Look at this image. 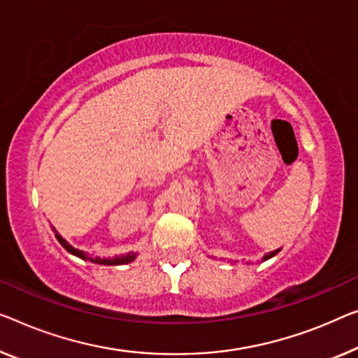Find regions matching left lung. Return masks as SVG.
<instances>
[{
	"instance_id": "left-lung-1",
	"label": "left lung",
	"mask_w": 358,
	"mask_h": 358,
	"mask_svg": "<svg viewBox=\"0 0 358 358\" xmlns=\"http://www.w3.org/2000/svg\"><path fill=\"white\" fill-rule=\"evenodd\" d=\"M280 250H281V249H276V250H271V252H268V254H265L264 259H262V262H265V260H268V259H271V257H275V255L278 254Z\"/></svg>"
}]
</instances>
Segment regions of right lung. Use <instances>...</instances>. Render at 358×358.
<instances>
[{
	"mask_svg": "<svg viewBox=\"0 0 358 358\" xmlns=\"http://www.w3.org/2000/svg\"><path fill=\"white\" fill-rule=\"evenodd\" d=\"M52 231L56 233V238L57 241H59L62 244V248L67 250V252H71L72 255H76V257L78 259H83V260H90V262L93 264H99V265H125V264H130L133 262V260L136 259V252H128L125 255H115V257H90V255L85 252V250H80V249H76L73 246H71L66 239H64L59 233L56 231V228H52Z\"/></svg>",
	"mask_w": 358,
	"mask_h": 358,
	"instance_id": "right-lung-1",
	"label": "right lung"
}]
</instances>
